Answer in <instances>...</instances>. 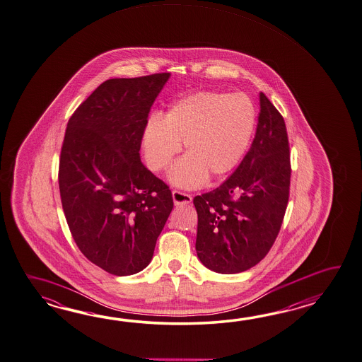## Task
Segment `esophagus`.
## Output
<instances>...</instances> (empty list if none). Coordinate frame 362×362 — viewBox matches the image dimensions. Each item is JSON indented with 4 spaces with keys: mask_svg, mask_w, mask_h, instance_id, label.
Masks as SVG:
<instances>
[{
    "mask_svg": "<svg viewBox=\"0 0 362 362\" xmlns=\"http://www.w3.org/2000/svg\"><path fill=\"white\" fill-rule=\"evenodd\" d=\"M173 200H174V204L177 205V206H183V205H188V204H191V201H192V196L191 194H188V193L180 192V191H173Z\"/></svg>",
    "mask_w": 362,
    "mask_h": 362,
    "instance_id": "esophagus-1",
    "label": "esophagus"
}]
</instances>
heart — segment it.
I'll return each mask as SVG.
<instances>
[{
  "instance_id": "obj_1",
  "label": "heart",
  "mask_w": 362,
  "mask_h": 362,
  "mask_svg": "<svg viewBox=\"0 0 362 362\" xmlns=\"http://www.w3.org/2000/svg\"><path fill=\"white\" fill-rule=\"evenodd\" d=\"M256 127V109L243 93L197 92L183 97L160 117H152L141 132L145 165L153 173L168 168L169 180L182 188H194L208 177L231 173L247 152Z\"/></svg>"
}]
</instances>
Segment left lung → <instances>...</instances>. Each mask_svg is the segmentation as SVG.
Wrapping results in <instances>:
<instances>
[{
	"mask_svg": "<svg viewBox=\"0 0 362 362\" xmlns=\"http://www.w3.org/2000/svg\"><path fill=\"white\" fill-rule=\"evenodd\" d=\"M291 180L286 123L259 93L257 129L231 177L193 199L196 252L202 265L221 274L245 272L273 247L287 208Z\"/></svg>",
	"mask_w": 362,
	"mask_h": 362,
	"instance_id": "obj_1",
	"label": "left lung"
}]
</instances>
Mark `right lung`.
I'll return each mask as SVG.
<instances>
[{
  "label": "right lung",
  "instance_id": "obj_1",
  "mask_svg": "<svg viewBox=\"0 0 362 362\" xmlns=\"http://www.w3.org/2000/svg\"><path fill=\"white\" fill-rule=\"evenodd\" d=\"M170 74L104 81L64 134L58 183L74 240L92 264L124 276L149 265L174 208L140 160L141 132Z\"/></svg>",
  "mask_w": 362,
  "mask_h": 362
}]
</instances>
